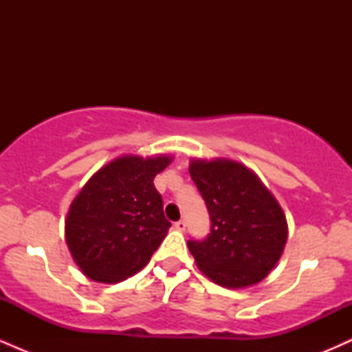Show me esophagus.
Instances as JSON below:
<instances>
[{"label":"esophagus","mask_w":352,"mask_h":352,"mask_svg":"<svg viewBox=\"0 0 352 352\" xmlns=\"http://www.w3.org/2000/svg\"><path fill=\"white\" fill-rule=\"evenodd\" d=\"M175 228L179 230V232H185V228H187V223H185V220H179V221H177Z\"/></svg>","instance_id":"esophagus-1"}]
</instances>
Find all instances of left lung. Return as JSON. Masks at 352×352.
<instances>
[{
  "label": "left lung",
  "mask_w": 352,
  "mask_h": 352,
  "mask_svg": "<svg viewBox=\"0 0 352 352\" xmlns=\"http://www.w3.org/2000/svg\"><path fill=\"white\" fill-rule=\"evenodd\" d=\"M188 172L212 220L204 241H188L199 270L223 288L258 285L276 266L288 240L281 205L260 177L236 160L195 157Z\"/></svg>",
  "instance_id": "left-lung-1"
}]
</instances>
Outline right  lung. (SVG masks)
Segmentation results:
<instances>
[{"instance_id": "add662e5", "label": "right lung", "mask_w": 352, "mask_h": 352, "mask_svg": "<svg viewBox=\"0 0 352 352\" xmlns=\"http://www.w3.org/2000/svg\"><path fill=\"white\" fill-rule=\"evenodd\" d=\"M172 155L125 153L102 165L72 200L66 243L79 270L99 283H119L151 261L167 236L162 197L153 179Z\"/></svg>"}]
</instances>
